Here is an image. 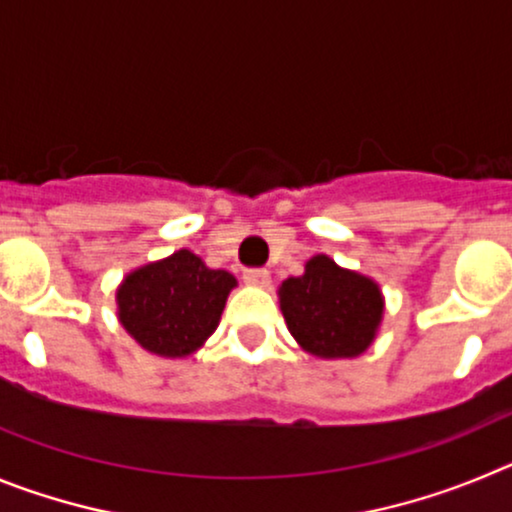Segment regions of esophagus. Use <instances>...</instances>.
I'll return each instance as SVG.
<instances>
[{
	"instance_id": "34e87169",
	"label": "esophagus",
	"mask_w": 512,
	"mask_h": 512,
	"mask_svg": "<svg viewBox=\"0 0 512 512\" xmlns=\"http://www.w3.org/2000/svg\"><path fill=\"white\" fill-rule=\"evenodd\" d=\"M269 271L266 269H246L243 271V282L251 284V287H266L269 284Z\"/></svg>"
}]
</instances>
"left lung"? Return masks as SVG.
<instances>
[{
  "label": "left lung",
  "instance_id": "1",
  "mask_svg": "<svg viewBox=\"0 0 512 512\" xmlns=\"http://www.w3.org/2000/svg\"><path fill=\"white\" fill-rule=\"evenodd\" d=\"M279 307L289 333L307 354L354 359L372 346L384 315L382 289L325 253L312 256L302 277L284 279Z\"/></svg>",
  "mask_w": 512,
  "mask_h": 512
}]
</instances>
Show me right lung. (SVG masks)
Returning a JSON list of instances; mask_svg holds the SVG:
<instances>
[{"label": "right lung", "instance_id": "1", "mask_svg": "<svg viewBox=\"0 0 512 512\" xmlns=\"http://www.w3.org/2000/svg\"><path fill=\"white\" fill-rule=\"evenodd\" d=\"M235 277L182 248L130 271L117 287V318L140 346L182 359L215 333Z\"/></svg>", "mask_w": 512, "mask_h": 512}]
</instances>
